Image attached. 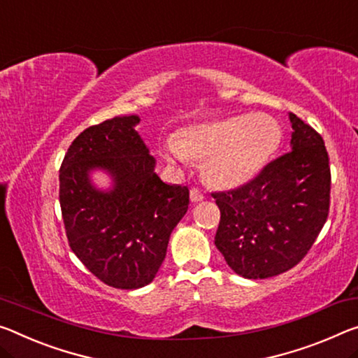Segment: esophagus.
<instances>
[{
	"instance_id": "1",
	"label": "esophagus",
	"mask_w": 358,
	"mask_h": 358,
	"mask_svg": "<svg viewBox=\"0 0 358 358\" xmlns=\"http://www.w3.org/2000/svg\"><path fill=\"white\" fill-rule=\"evenodd\" d=\"M189 196H191L192 202H201V201H203V197H206L199 188H192L191 192H189Z\"/></svg>"
}]
</instances>
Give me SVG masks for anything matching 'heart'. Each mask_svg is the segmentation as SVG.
<instances>
[{
    "label": "heart",
    "instance_id": "heart-1",
    "mask_svg": "<svg viewBox=\"0 0 358 358\" xmlns=\"http://www.w3.org/2000/svg\"><path fill=\"white\" fill-rule=\"evenodd\" d=\"M282 129L264 113L196 124L169 138L167 156L175 161H206L203 178L221 189L252 181L279 148Z\"/></svg>",
    "mask_w": 358,
    "mask_h": 358
}]
</instances>
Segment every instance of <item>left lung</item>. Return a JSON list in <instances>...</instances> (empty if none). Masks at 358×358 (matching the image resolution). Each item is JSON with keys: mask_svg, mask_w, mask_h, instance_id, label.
Listing matches in <instances>:
<instances>
[{"mask_svg": "<svg viewBox=\"0 0 358 358\" xmlns=\"http://www.w3.org/2000/svg\"><path fill=\"white\" fill-rule=\"evenodd\" d=\"M292 151L241 188L212 192L220 208L215 245L245 279H268L296 266L330 212V159L322 135L290 113Z\"/></svg>", "mask_w": 358, "mask_h": 358, "instance_id": "left-lung-1", "label": "left lung"}]
</instances>
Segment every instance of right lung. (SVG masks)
I'll return each mask as SVG.
<instances>
[{"label":"right lung","instance_id":"right-lung-1","mask_svg":"<svg viewBox=\"0 0 358 358\" xmlns=\"http://www.w3.org/2000/svg\"><path fill=\"white\" fill-rule=\"evenodd\" d=\"M138 116H116L73 140L60 166V208L66 239L79 261L106 285L135 290L155 279L170 234L189 206L188 186L164 183L134 127ZM92 168L115 178L108 193L88 181Z\"/></svg>","mask_w":358,"mask_h":358}]
</instances>
